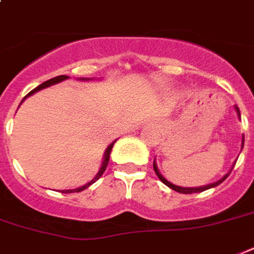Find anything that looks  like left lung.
I'll return each instance as SVG.
<instances>
[{
	"mask_svg": "<svg viewBox=\"0 0 254 254\" xmlns=\"http://www.w3.org/2000/svg\"><path fill=\"white\" fill-rule=\"evenodd\" d=\"M235 108H236L237 115H239V119H240V109H239V108H237V105H236V107H235ZM243 147H244V137H243V143H241V149H243ZM233 166H235V163H233ZM153 167H154V171H155V174H157V177H158L159 179H161V182H162V183H165V185H166L167 187H170V189L174 190V191H177V192H182V193L201 192V191H205V190L212 189V187H216V186L220 185L221 182H224L225 179H227V178H228L229 173H231V171H232V169H233V167H232V169H231V171H229L228 174H225L224 177L221 178L220 181L215 182V183H211V185L201 186V187H192V189H191V187H179V186L173 185V183H171V182H169V181H167V179H165V178L162 177V174L159 173V170H158V167H157V163H155V161H154V163H153Z\"/></svg>",
	"mask_w": 254,
	"mask_h": 254,
	"instance_id": "1",
	"label": "left lung"
}]
</instances>
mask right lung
<instances>
[{
    "label": "right lung",
    "mask_w": 254,
    "mask_h": 254,
    "mask_svg": "<svg viewBox=\"0 0 254 254\" xmlns=\"http://www.w3.org/2000/svg\"><path fill=\"white\" fill-rule=\"evenodd\" d=\"M65 79H68V76H67V75H61V76L53 77V79H50V80L45 81V83H42L41 85H38V87L35 88V89H33V91H31V92H29V93H27V95H26L25 97H23V100H25L26 97H29V96L34 95V93H35V92L41 91V89H43V88H47V87H50V85H54V84H57V83H61V81L65 80ZM81 80H89V79H81ZM23 100H22V101H23ZM115 142H116V141H113V142H112L111 145H109V146L107 147V150H105V154H104V161H103V165H101V167H100L99 173L96 174V177L93 178V179H92L91 182H88L87 185L81 186V187H79V189H75V190H63V191H61V192H63V193L80 192V191H83V190L88 189V187H89V186H91V185H93V183H95V182L97 181V179H99V178L101 177V175H103V174H104V171H105V170H107L108 162H109V155H111L112 147H113V145H115Z\"/></svg>",
    "instance_id": "right-lung-1"
}]
</instances>
